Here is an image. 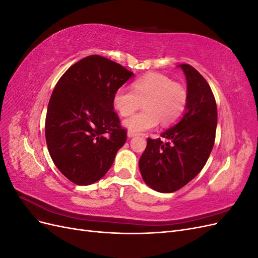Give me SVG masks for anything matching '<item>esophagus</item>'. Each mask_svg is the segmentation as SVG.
<instances>
[{"label":"esophagus","mask_w":258,"mask_h":258,"mask_svg":"<svg viewBox=\"0 0 258 258\" xmlns=\"http://www.w3.org/2000/svg\"><path fill=\"white\" fill-rule=\"evenodd\" d=\"M127 136H128V138H134V137H137V136H138V134H135V132H131V131H128V134H127Z\"/></svg>","instance_id":"34e87169"}]
</instances>
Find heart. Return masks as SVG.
<instances>
[{
	"instance_id": "b5f03b06",
	"label": "heart",
	"mask_w": 258,
	"mask_h": 258,
	"mask_svg": "<svg viewBox=\"0 0 258 258\" xmlns=\"http://www.w3.org/2000/svg\"><path fill=\"white\" fill-rule=\"evenodd\" d=\"M188 100L185 86L161 73H148L132 84V91L118 88L113 95V106L121 116L135 112L143 102L142 112L122 121L123 127L135 134L177 121L184 114Z\"/></svg>"
}]
</instances>
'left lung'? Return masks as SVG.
<instances>
[{"label":"left lung","mask_w":258,"mask_h":258,"mask_svg":"<svg viewBox=\"0 0 258 258\" xmlns=\"http://www.w3.org/2000/svg\"><path fill=\"white\" fill-rule=\"evenodd\" d=\"M183 70L187 83L186 110L161 138L147 139L139 168L146 185L159 192H173L197 176L212 152L217 124V107L208 82L189 64Z\"/></svg>","instance_id":"8db88e82"}]
</instances>
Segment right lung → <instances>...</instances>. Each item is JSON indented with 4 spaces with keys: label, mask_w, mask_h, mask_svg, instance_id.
I'll return each instance as SVG.
<instances>
[{
    "label": "right lung",
    "mask_w": 258,
    "mask_h": 258,
    "mask_svg": "<svg viewBox=\"0 0 258 258\" xmlns=\"http://www.w3.org/2000/svg\"><path fill=\"white\" fill-rule=\"evenodd\" d=\"M134 75L110 59L91 54L58 81L47 107L45 137L53 163L74 184L90 185L102 178L126 142L112 99Z\"/></svg>",
    "instance_id": "obj_1"
}]
</instances>
